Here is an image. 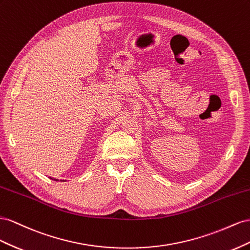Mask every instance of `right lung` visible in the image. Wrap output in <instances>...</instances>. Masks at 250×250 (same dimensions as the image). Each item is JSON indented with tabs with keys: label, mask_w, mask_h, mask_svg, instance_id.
I'll return each instance as SVG.
<instances>
[{
	"label": "right lung",
	"mask_w": 250,
	"mask_h": 250,
	"mask_svg": "<svg viewBox=\"0 0 250 250\" xmlns=\"http://www.w3.org/2000/svg\"><path fill=\"white\" fill-rule=\"evenodd\" d=\"M51 179H52V178H51ZM54 180H55V179H54ZM56 181H58V180H56Z\"/></svg>",
	"instance_id": "obj_1"
}]
</instances>
